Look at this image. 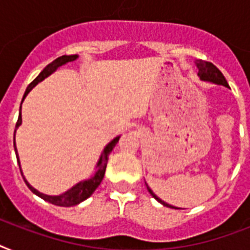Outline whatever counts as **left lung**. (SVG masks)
Masks as SVG:
<instances>
[{
  "label": "left lung",
  "instance_id": "1",
  "mask_svg": "<svg viewBox=\"0 0 250 250\" xmlns=\"http://www.w3.org/2000/svg\"><path fill=\"white\" fill-rule=\"evenodd\" d=\"M196 66L198 68V76L201 78V80H206V82H211V83L215 84H221V85L229 86V83H227V80L223 76L221 71H219V68H217V66H214L211 62H208V61H202V60H197L196 61ZM146 188H148L149 193L152 194L153 197L156 198L157 201L161 202L162 205L167 206V208H174V206L168 205L165 201H162L161 198H158L156 194L153 193L152 189L149 188L148 184H146ZM175 209H178V208H175Z\"/></svg>",
  "mask_w": 250,
  "mask_h": 250
}]
</instances>
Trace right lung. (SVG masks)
Listing matches in <instances>:
<instances>
[{"label":"right lung","mask_w":250,"mask_h":250,"mask_svg":"<svg viewBox=\"0 0 250 250\" xmlns=\"http://www.w3.org/2000/svg\"><path fill=\"white\" fill-rule=\"evenodd\" d=\"M76 58H78V56H62V57H58L57 60L53 61L52 63H49L48 66H46V67H45L44 70L40 72V75L37 76L36 79L33 80L32 83L27 86V89H25V92H24V96H23V100H24L25 96L28 94L29 90L32 89L33 86L36 85L37 83H40L41 80H44L45 78L50 75L53 71H56L57 68L60 67V66H62V64H64V63H67V62H71V61H75ZM21 115L19 114L17 125H15V129H17L19 125H21ZM14 136H15V135H14ZM118 140H119V137H115V139H114L111 143H109V144L106 145V148L104 149V152H102V154H101V158H100V161H98L97 171H96L94 176H92V178L88 179V180L80 182L79 184H76L75 187H72L71 189H68L67 192H64L63 194H60V196H48V194L40 193L39 190H36L35 188H33V187L29 186L28 182H27V180L24 179V176H23V179H24V182H25V184H27V187H28L29 189L32 190L33 193L37 194L39 197H41L42 200H45V201L50 202V204H53V205L66 206V208H67V206L78 205V204H80V202L84 201V200H86V198L89 197L90 194L93 193L94 190H96V188H97V187L101 184L102 179H104V175H105L106 165H107V160H109V154L111 153V150H113L114 146L117 145ZM14 145H15V137H14ZM15 154H17L18 165H19V157H18L17 148H15Z\"/></svg>","instance_id":"1"}]
</instances>
